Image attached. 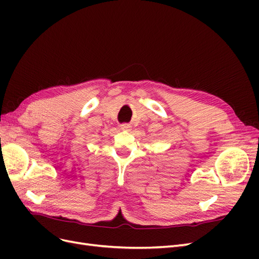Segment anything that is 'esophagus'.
<instances>
[{
  "label": "esophagus",
  "instance_id": "1",
  "mask_svg": "<svg viewBox=\"0 0 259 259\" xmlns=\"http://www.w3.org/2000/svg\"><path fill=\"white\" fill-rule=\"evenodd\" d=\"M120 128H121L122 131H131V130H132V126H131L130 124L124 123V124H121V125H120Z\"/></svg>",
  "mask_w": 259,
  "mask_h": 259
}]
</instances>
